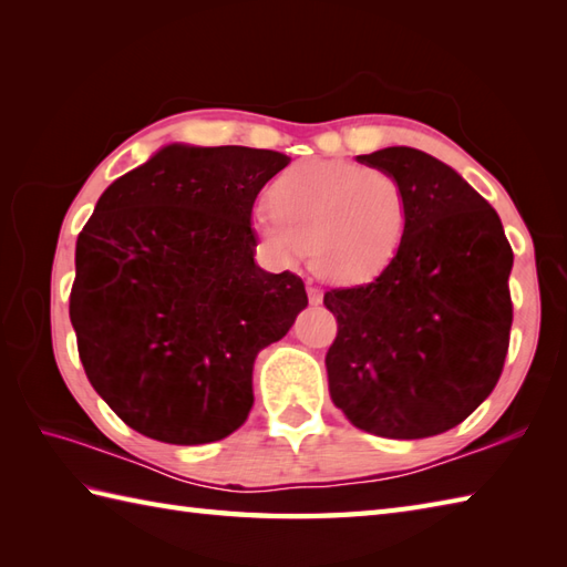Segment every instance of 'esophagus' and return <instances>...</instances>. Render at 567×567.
I'll return each instance as SVG.
<instances>
[{"instance_id":"1","label":"esophagus","mask_w":567,"mask_h":567,"mask_svg":"<svg viewBox=\"0 0 567 567\" xmlns=\"http://www.w3.org/2000/svg\"><path fill=\"white\" fill-rule=\"evenodd\" d=\"M307 295H309V302H311V305H321L323 297H321V290H317V287L309 285V287H307Z\"/></svg>"}]
</instances>
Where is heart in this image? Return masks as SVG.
Returning <instances> with one entry per match:
<instances>
[{"label":"heart","instance_id":"b5f03b06","mask_svg":"<svg viewBox=\"0 0 567 567\" xmlns=\"http://www.w3.org/2000/svg\"><path fill=\"white\" fill-rule=\"evenodd\" d=\"M270 212L250 216V231L268 258H305L331 282H370L400 256L409 228V192L382 167L351 161H305L275 177Z\"/></svg>","mask_w":567,"mask_h":567}]
</instances>
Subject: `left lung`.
<instances>
[{
  "label": "left lung",
  "instance_id": "obj_1",
  "mask_svg": "<svg viewBox=\"0 0 567 567\" xmlns=\"http://www.w3.org/2000/svg\"><path fill=\"white\" fill-rule=\"evenodd\" d=\"M358 163L400 177L412 214L388 270L323 295L339 321L327 353L331 400L375 436H436L473 414L502 375L514 252L497 212L451 165L406 146Z\"/></svg>",
  "mask_w": 567,
  "mask_h": 567
}]
</instances>
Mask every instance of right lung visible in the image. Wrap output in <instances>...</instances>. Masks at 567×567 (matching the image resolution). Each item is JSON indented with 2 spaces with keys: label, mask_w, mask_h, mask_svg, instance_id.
<instances>
[{
  "label": "right lung",
  "mask_w": 567,
  "mask_h": 567,
  "mask_svg": "<svg viewBox=\"0 0 567 567\" xmlns=\"http://www.w3.org/2000/svg\"><path fill=\"white\" fill-rule=\"evenodd\" d=\"M290 158L167 143L102 192L75 246L70 321L114 414L163 443L234 433L252 363L307 307L305 282L256 262L250 212Z\"/></svg>",
  "instance_id": "obj_1"
}]
</instances>
